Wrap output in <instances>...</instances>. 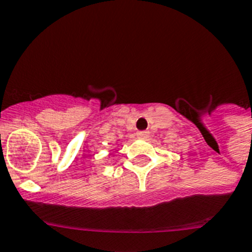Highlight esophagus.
Returning a JSON list of instances; mask_svg holds the SVG:
<instances>
[{
	"mask_svg": "<svg viewBox=\"0 0 252 252\" xmlns=\"http://www.w3.org/2000/svg\"><path fill=\"white\" fill-rule=\"evenodd\" d=\"M137 137H138V138H145V137H148V131H145V130L138 131V133H137Z\"/></svg>",
	"mask_w": 252,
	"mask_h": 252,
	"instance_id": "1",
	"label": "esophagus"
}]
</instances>
